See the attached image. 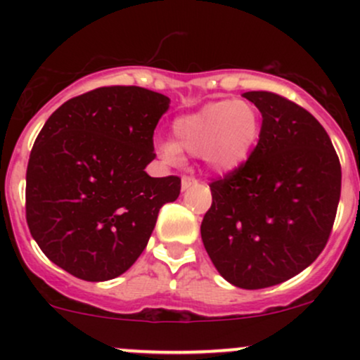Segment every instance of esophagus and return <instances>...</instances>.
Listing matches in <instances>:
<instances>
[{
    "label": "esophagus",
    "mask_w": 360,
    "mask_h": 360,
    "mask_svg": "<svg viewBox=\"0 0 360 360\" xmlns=\"http://www.w3.org/2000/svg\"><path fill=\"white\" fill-rule=\"evenodd\" d=\"M198 179L194 176H189V174H184L183 177H181V188L183 189H188L191 188L193 184H196Z\"/></svg>",
    "instance_id": "esophagus-1"
}]
</instances>
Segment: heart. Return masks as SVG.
<instances>
[{
	"label": "heart",
	"instance_id": "obj_1",
	"mask_svg": "<svg viewBox=\"0 0 360 360\" xmlns=\"http://www.w3.org/2000/svg\"><path fill=\"white\" fill-rule=\"evenodd\" d=\"M262 118L249 101H212L172 123V142H159L169 164L183 162V154L201 157L214 171H232L245 162L257 143Z\"/></svg>",
	"mask_w": 360,
	"mask_h": 360
}]
</instances>
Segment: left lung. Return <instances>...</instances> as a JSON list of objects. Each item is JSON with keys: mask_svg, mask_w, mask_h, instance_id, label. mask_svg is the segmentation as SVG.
Segmentation results:
<instances>
[{"mask_svg": "<svg viewBox=\"0 0 360 360\" xmlns=\"http://www.w3.org/2000/svg\"><path fill=\"white\" fill-rule=\"evenodd\" d=\"M243 98L262 113L259 142L238 167L210 183L201 238L233 286L269 288L307 269L325 249L340 200L342 169L309 111L271 91Z\"/></svg>", "mask_w": 360, "mask_h": 360, "instance_id": "left-lung-1", "label": "left lung"}]
</instances>
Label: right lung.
Wrapping results in <instances>:
<instances>
[{
	"mask_svg": "<svg viewBox=\"0 0 360 360\" xmlns=\"http://www.w3.org/2000/svg\"><path fill=\"white\" fill-rule=\"evenodd\" d=\"M167 96L139 86H103L49 117L27 167L25 213L53 264L84 281L123 274L147 247L181 177H150L154 130Z\"/></svg>",
	"mask_w": 360,
	"mask_h": 360,
	"instance_id": "right-lung-1",
	"label": "right lung"
}]
</instances>
